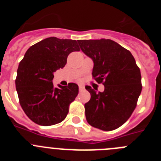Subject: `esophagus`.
I'll return each mask as SVG.
<instances>
[{
    "label": "esophagus",
    "instance_id": "34e87169",
    "mask_svg": "<svg viewBox=\"0 0 161 161\" xmlns=\"http://www.w3.org/2000/svg\"><path fill=\"white\" fill-rule=\"evenodd\" d=\"M84 89H85V86H84L83 85H79V90L81 92V91H83Z\"/></svg>",
    "mask_w": 161,
    "mask_h": 161
}]
</instances>
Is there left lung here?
<instances>
[{"label":"left lung","mask_w":161,"mask_h":161,"mask_svg":"<svg viewBox=\"0 0 161 161\" xmlns=\"http://www.w3.org/2000/svg\"><path fill=\"white\" fill-rule=\"evenodd\" d=\"M80 48L93 62L92 75L105 86L103 92L85 86L90 100L85 117L93 127L113 130L126 123L141 93V74L128 50L111 39H80Z\"/></svg>","instance_id":"1"}]
</instances>
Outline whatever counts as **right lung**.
Masks as SVG:
<instances>
[{"mask_svg":"<svg viewBox=\"0 0 161 161\" xmlns=\"http://www.w3.org/2000/svg\"><path fill=\"white\" fill-rule=\"evenodd\" d=\"M77 51L76 40L55 37L45 38L26 51L18 65L15 84L20 105L34 123L52 126L66 118L79 87L69 83L55 88L52 80L54 72L65 66L68 55Z\"/></svg>","mask_w":161,"mask_h":161,"instance_id":"right-lung-1","label":"right lung"}]
</instances>
